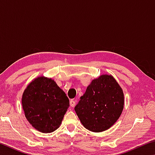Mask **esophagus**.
<instances>
[{
  "label": "esophagus",
  "mask_w": 155,
  "mask_h": 155,
  "mask_svg": "<svg viewBox=\"0 0 155 155\" xmlns=\"http://www.w3.org/2000/svg\"><path fill=\"white\" fill-rule=\"evenodd\" d=\"M70 106H71L72 107H74V106H75V104H76V101H74V100H71V101H70Z\"/></svg>",
  "instance_id": "34e87169"
}]
</instances>
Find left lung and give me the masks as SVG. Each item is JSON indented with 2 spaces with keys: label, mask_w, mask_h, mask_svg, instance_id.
<instances>
[{
  "label": "left lung",
  "mask_w": 155,
  "mask_h": 155,
  "mask_svg": "<svg viewBox=\"0 0 155 155\" xmlns=\"http://www.w3.org/2000/svg\"><path fill=\"white\" fill-rule=\"evenodd\" d=\"M124 105L122 87L112 75L103 74L91 81L74 110L84 127L100 133L117 122Z\"/></svg>",
  "instance_id": "8db88e82"
}]
</instances>
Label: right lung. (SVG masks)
Masks as SVG:
<instances>
[{
	"label": "right lung",
	"mask_w": 155,
	"mask_h": 155,
	"mask_svg": "<svg viewBox=\"0 0 155 155\" xmlns=\"http://www.w3.org/2000/svg\"><path fill=\"white\" fill-rule=\"evenodd\" d=\"M22 104L26 118L32 127L41 133H49L60 127L70 102L55 81L41 76L27 85Z\"/></svg>",
	"instance_id": "right-lung-1"
}]
</instances>
